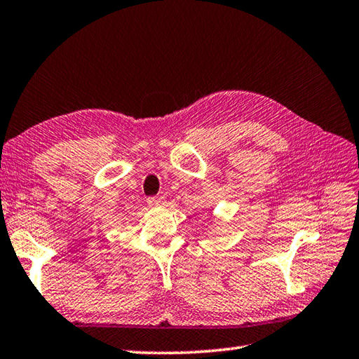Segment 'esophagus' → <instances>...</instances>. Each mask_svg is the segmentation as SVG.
Wrapping results in <instances>:
<instances>
[{"label":"esophagus","instance_id":"esophagus-1","mask_svg":"<svg viewBox=\"0 0 359 359\" xmlns=\"http://www.w3.org/2000/svg\"><path fill=\"white\" fill-rule=\"evenodd\" d=\"M147 203H149V207H160L165 203V198L163 196H156V198L147 199Z\"/></svg>","mask_w":359,"mask_h":359}]
</instances>
